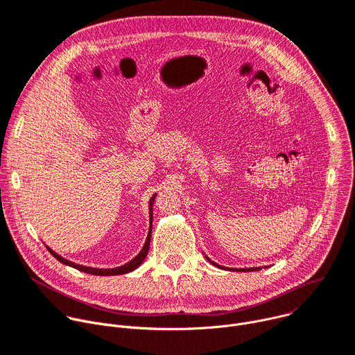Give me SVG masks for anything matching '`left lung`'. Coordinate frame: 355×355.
Returning a JSON list of instances; mask_svg holds the SVG:
<instances>
[{"instance_id": "obj_1", "label": "left lung", "mask_w": 355, "mask_h": 355, "mask_svg": "<svg viewBox=\"0 0 355 355\" xmlns=\"http://www.w3.org/2000/svg\"><path fill=\"white\" fill-rule=\"evenodd\" d=\"M207 259H209V258H207ZM209 261H210V259H209ZM210 262H211L213 265L218 266V268H223V266L217 265V263H216V262H213V261H210ZM224 269H225V268H224ZM228 269H230V270H239V272H243V270H244V272H248V270H257V269H261V268H245V269H231V268H228Z\"/></svg>"}]
</instances>
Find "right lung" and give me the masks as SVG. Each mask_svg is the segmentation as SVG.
Here are the masks:
<instances>
[{
  "instance_id": "1",
  "label": "right lung",
  "mask_w": 355,
  "mask_h": 355,
  "mask_svg": "<svg viewBox=\"0 0 355 355\" xmlns=\"http://www.w3.org/2000/svg\"><path fill=\"white\" fill-rule=\"evenodd\" d=\"M153 200H155V196L153 198L150 199V202H149V221H150V225H149V232H148V237H146V241H145V245H144V248L141 250V252L132 259V261H130L128 263H125V265H123V266H118V268H112V269H100V268H90V266H83V265H78V263H74V262H71V261H67V259H64L63 257H60L59 254H56L55 251H52L49 247H46L48 248V251L59 261V262H62V263H64V265H69V266H71V268H76V269H78V270H82V272H86V273H92V275H98V277H111V275H123V273H128V272H131V270H134V269H137L141 263H142V261L145 259V257H146V254H148V250H149V244H150V232H152V205H153Z\"/></svg>"
}]
</instances>
